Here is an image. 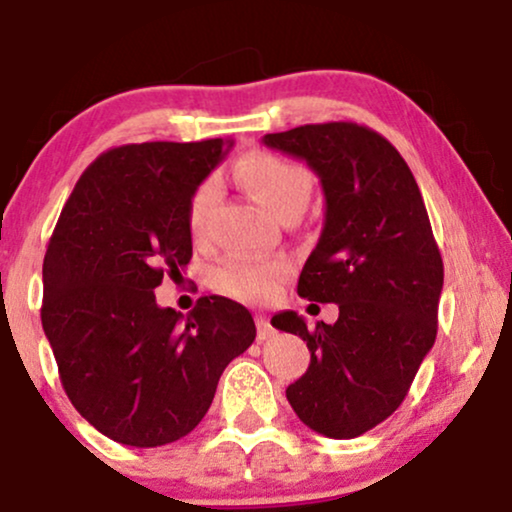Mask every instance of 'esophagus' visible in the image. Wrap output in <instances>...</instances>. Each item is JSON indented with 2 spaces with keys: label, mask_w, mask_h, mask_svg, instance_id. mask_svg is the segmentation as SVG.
I'll list each match as a JSON object with an SVG mask.
<instances>
[{
  "label": "esophagus",
  "mask_w": 512,
  "mask_h": 512,
  "mask_svg": "<svg viewBox=\"0 0 512 512\" xmlns=\"http://www.w3.org/2000/svg\"><path fill=\"white\" fill-rule=\"evenodd\" d=\"M255 325H257V339H260V342H267V339L274 334V327L269 325V317L257 315Z\"/></svg>",
  "instance_id": "esophagus-1"
}]
</instances>
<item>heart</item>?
<instances>
[{
	"instance_id": "b5f03b06",
	"label": "heart",
	"mask_w": 512,
	"mask_h": 512,
	"mask_svg": "<svg viewBox=\"0 0 512 512\" xmlns=\"http://www.w3.org/2000/svg\"><path fill=\"white\" fill-rule=\"evenodd\" d=\"M238 175L252 195L276 216L303 209L310 199V190H313L308 170L289 158L269 154V151H252L240 158ZM216 199H219V182L214 178L199 182L197 190L192 192L190 207H187V226L195 238H202L207 231V221ZM289 274L291 264L284 257H262V260L231 257L214 269L211 284L214 289L238 298V301L260 303L272 298Z\"/></svg>"
}]
</instances>
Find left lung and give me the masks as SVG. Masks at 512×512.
<instances>
[{"mask_svg":"<svg viewBox=\"0 0 512 512\" xmlns=\"http://www.w3.org/2000/svg\"><path fill=\"white\" fill-rule=\"evenodd\" d=\"M262 142L303 158L322 182L325 223L298 296L339 305L337 322L315 330L293 310L272 317L310 349L286 399L313 431L356 438L404 402L436 342L443 260L424 197L395 146L356 122L303 125Z\"/></svg>","mask_w":512,"mask_h":512,"instance_id":"left-lung-1","label":"left lung"}]
</instances>
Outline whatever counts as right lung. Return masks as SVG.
Returning a JSON list of instances; mask_svg holds the SVG:
<instances>
[{"mask_svg":"<svg viewBox=\"0 0 512 512\" xmlns=\"http://www.w3.org/2000/svg\"><path fill=\"white\" fill-rule=\"evenodd\" d=\"M231 142L105 151L64 204L43 262V320L60 380L96 431L134 448L204 419L223 368L255 342L250 310L202 296L190 315L156 303L192 260L187 207Z\"/></svg>","mask_w":512,"mask_h":512,"instance_id":"add662e5","label":"right lung"}]
</instances>
